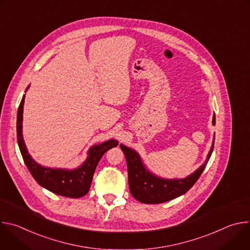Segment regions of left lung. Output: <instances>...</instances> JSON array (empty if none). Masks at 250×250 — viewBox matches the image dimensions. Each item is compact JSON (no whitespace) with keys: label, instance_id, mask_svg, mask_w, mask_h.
<instances>
[{"label":"left lung","instance_id":"8db88e82","mask_svg":"<svg viewBox=\"0 0 250 250\" xmlns=\"http://www.w3.org/2000/svg\"><path fill=\"white\" fill-rule=\"evenodd\" d=\"M212 125H216V116L212 117ZM215 140V137H213ZM212 145L207 159L194 173L184 179H163L149 172L141 161L138 153L123 145L121 148L125 156L128 173L129 191L134 199L144 204H161L185 194L198 181L213 150Z\"/></svg>","mask_w":250,"mask_h":250}]
</instances>
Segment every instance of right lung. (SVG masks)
Instances as JSON below:
<instances>
[{
    "instance_id": "add662e5",
    "label": "right lung",
    "mask_w": 250,
    "mask_h": 250,
    "mask_svg": "<svg viewBox=\"0 0 250 250\" xmlns=\"http://www.w3.org/2000/svg\"><path fill=\"white\" fill-rule=\"evenodd\" d=\"M27 89L28 87L26 90ZM23 103L24 95L21 101L18 110L17 137L21 156L30 174L41 186L54 194L68 198H81L85 196L89 192L93 175L100 159L104 154V152L118 146V140L110 139L103 142L101 145L93 146L88 151V157L86 161L79 168L66 170L42 166L30 157L22 138L21 128Z\"/></svg>"
}]
</instances>
